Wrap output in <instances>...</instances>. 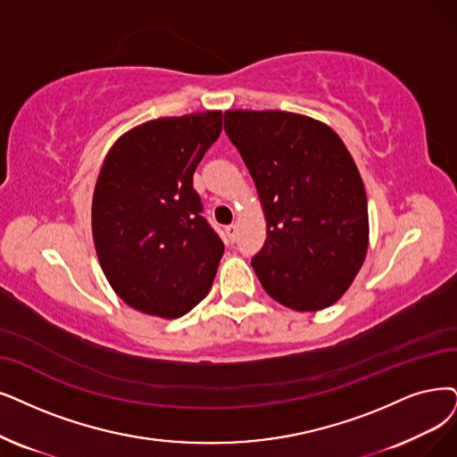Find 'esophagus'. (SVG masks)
Returning a JSON list of instances; mask_svg holds the SVG:
<instances>
[{
    "instance_id": "obj_1",
    "label": "esophagus",
    "mask_w": 457,
    "mask_h": 457,
    "mask_svg": "<svg viewBox=\"0 0 457 457\" xmlns=\"http://www.w3.org/2000/svg\"><path fill=\"white\" fill-rule=\"evenodd\" d=\"M225 232H227V238L230 240V242H236V234H238V225H228L227 228H225Z\"/></svg>"
}]
</instances>
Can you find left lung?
I'll return each mask as SVG.
<instances>
[{
  "mask_svg": "<svg viewBox=\"0 0 457 457\" xmlns=\"http://www.w3.org/2000/svg\"><path fill=\"white\" fill-rule=\"evenodd\" d=\"M266 217V242L251 266L268 295L295 312L336 303L366 261L368 196L337 133L309 116L227 111Z\"/></svg>",
  "mask_w": 457,
  "mask_h": 457,
  "instance_id": "8db88e82",
  "label": "left lung"
}]
</instances>
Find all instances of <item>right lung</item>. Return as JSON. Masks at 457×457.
<instances>
[{
	"label": "right lung",
	"mask_w": 457,
	"mask_h": 457,
	"mask_svg": "<svg viewBox=\"0 0 457 457\" xmlns=\"http://www.w3.org/2000/svg\"><path fill=\"white\" fill-rule=\"evenodd\" d=\"M223 129V112L159 118L123 133L106 154L91 230L116 295L145 315L178 319L203 300L225 245L200 215L193 174Z\"/></svg>",
	"instance_id": "right-lung-1"
}]
</instances>
